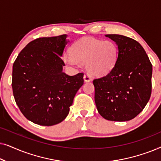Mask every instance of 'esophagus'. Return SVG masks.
I'll use <instances>...</instances> for the list:
<instances>
[{"label":"esophagus","mask_w":161,"mask_h":161,"mask_svg":"<svg viewBox=\"0 0 161 161\" xmlns=\"http://www.w3.org/2000/svg\"><path fill=\"white\" fill-rule=\"evenodd\" d=\"M83 79H84L85 82H89V81H91L92 80V77L90 76L89 74H85L84 76H83Z\"/></svg>","instance_id":"1"}]
</instances>
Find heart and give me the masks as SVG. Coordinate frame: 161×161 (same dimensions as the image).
I'll return each mask as SVG.
<instances>
[{
  "instance_id": "heart-1",
  "label": "heart",
  "mask_w": 161,
  "mask_h": 161,
  "mask_svg": "<svg viewBox=\"0 0 161 161\" xmlns=\"http://www.w3.org/2000/svg\"><path fill=\"white\" fill-rule=\"evenodd\" d=\"M118 47L114 42L85 37L72 45L69 53L64 55V61L72 67L86 64L94 75H103L113 69L118 57Z\"/></svg>"
}]
</instances>
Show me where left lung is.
I'll use <instances>...</instances> for the list:
<instances>
[{
    "mask_svg": "<svg viewBox=\"0 0 161 161\" xmlns=\"http://www.w3.org/2000/svg\"><path fill=\"white\" fill-rule=\"evenodd\" d=\"M105 36L115 42L119 53L113 69L93 80L97 108L107 120H131L150 98L153 65L137 41L119 34Z\"/></svg>",
    "mask_w": 161,
    "mask_h": 161,
    "instance_id": "8db88e82",
    "label": "left lung"
}]
</instances>
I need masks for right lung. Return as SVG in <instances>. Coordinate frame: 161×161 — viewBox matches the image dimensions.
Instances as JSON below:
<instances>
[{
  "label": "right lung",
  "instance_id": "obj_1",
  "mask_svg": "<svg viewBox=\"0 0 161 161\" xmlns=\"http://www.w3.org/2000/svg\"><path fill=\"white\" fill-rule=\"evenodd\" d=\"M67 35L42 37L28 44L13 64L12 91L24 116L43 126L58 124L67 117L83 73L68 75L61 56Z\"/></svg>",
  "mask_w": 161,
  "mask_h": 161
}]
</instances>
